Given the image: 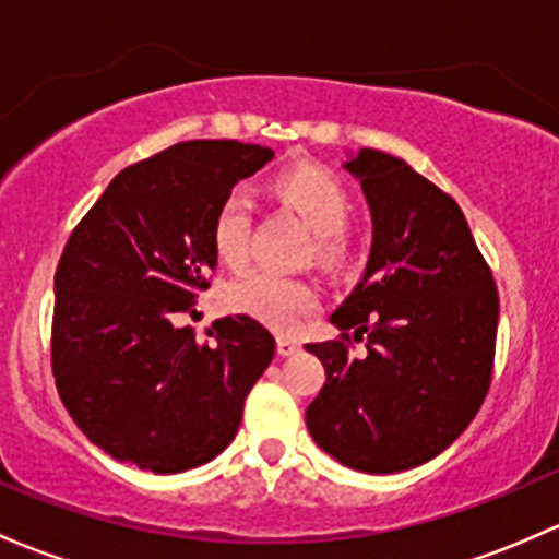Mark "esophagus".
I'll return each instance as SVG.
<instances>
[{
	"mask_svg": "<svg viewBox=\"0 0 559 559\" xmlns=\"http://www.w3.org/2000/svg\"><path fill=\"white\" fill-rule=\"evenodd\" d=\"M275 348H278V356H295L299 350V340L281 334V337L275 340Z\"/></svg>",
	"mask_w": 559,
	"mask_h": 559,
	"instance_id": "obj_1",
	"label": "esophagus"
}]
</instances>
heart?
Returning <instances> with one entry per match:
<instances>
[{
    "instance_id": "heart-1",
    "label": "heart",
    "mask_w": 559,
    "mask_h": 559,
    "mask_svg": "<svg viewBox=\"0 0 559 559\" xmlns=\"http://www.w3.org/2000/svg\"><path fill=\"white\" fill-rule=\"evenodd\" d=\"M270 192L297 211L299 219L316 233V251L321 260H334L343 251V230L350 219V198L343 181L313 163L281 168L270 179ZM216 260L227 267H240L249 249V214L238 195L225 198L214 211L209 230ZM227 308L257 319L260 324L289 332L319 305V295L308 281L292 275L254 270L233 281L225 289Z\"/></svg>"
}]
</instances>
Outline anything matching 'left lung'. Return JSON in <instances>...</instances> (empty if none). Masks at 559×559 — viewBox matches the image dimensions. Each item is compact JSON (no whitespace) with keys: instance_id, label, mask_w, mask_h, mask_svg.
<instances>
[{"instance_id":"left-lung-1","label":"left lung","mask_w":559,"mask_h":559,"mask_svg":"<svg viewBox=\"0 0 559 559\" xmlns=\"http://www.w3.org/2000/svg\"><path fill=\"white\" fill-rule=\"evenodd\" d=\"M343 168L361 181L372 249L361 281L329 316L343 340L305 345L326 369L305 423L343 466L407 472L448 450L479 413L498 292L448 192L378 150H358ZM348 333L368 340L367 357L347 356Z\"/></svg>"}]
</instances>
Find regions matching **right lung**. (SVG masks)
Listing matches in <instances>:
<instances>
[{
  "mask_svg": "<svg viewBox=\"0 0 559 559\" xmlns=\"http://www.w3.org/2000/svg\"><path fill=\"white\" fill-rule=\"evenodd\" d=\"M275 152L185 141L128 166L69 235L56 270L52 374L80 431L117 461L179 474L214 461L275 356L251 316L198 343L179 319L209 289L214 211Z\"/></svg>",
  "mask_w": 559,
  "mask_h": 559,
  "instance_id": "obj_1",
  "label": "right lung"
}]
</instances>
